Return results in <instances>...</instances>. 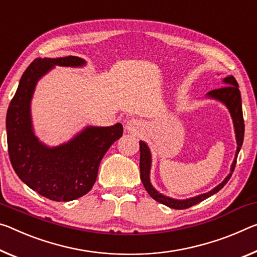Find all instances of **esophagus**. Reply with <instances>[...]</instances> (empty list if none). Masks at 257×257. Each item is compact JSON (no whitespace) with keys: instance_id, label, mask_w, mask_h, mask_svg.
Segmentation results:
<instances>
[{"instance_id":"34e87169","label":"esophagus","mask_w":257,"mask_h":257,"mask_svg":"<svg viewBox=\"0 0 257 257\" xmlns=\"http://www.w3.org/2000/svg\"><path fill=\"white\" fill-rule=\"evenodd\" d=\"M140 128H141L140 122L135 119H130L125 122V129H127L129 133H137Z\"/></svg>"}]
</instances>
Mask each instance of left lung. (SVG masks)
<instances>
[{
  "label": "left lung",
  "instance_id": "obj_1",
  "mask_svg": "<svg viewBox=\"0 0 257 257\" xmlns=\"http://www.w3.org/2000/svg\"><path fill=\"white\" fill-rule=\"evenodd\" d=\"M224 87L214 89V90L209 91L207 93V97H209L211 99H216L221 101L229 109L231 114L232 121H233L234 125V133H235V140H237V152H235L234 160L231 165V172L227 175L221 184H218L216 187H214L213 190L209 192L203 193L197 197L185 199V200H177V199H173L166 195L159 193L158 191L154 189L150 182V170H151V164H152V159H151V152L150 149L146 143L143 141L140 142V151H141V159H140V170H141V180L143 182V185L145 190L148 191V193L152 197L154 200L162 203V205L168 206L169 208L174 209H186L190 208L197 203L201 202L205 199L211 197V195L217 193L222 187L229 182L232 173H233L235 162H237V157L240 149L242 146L243 142V133H245V123H243V116H242V106H241V96H240L239 91V85L238 82L232 75L226 76L223 80Z\"/></svg>",
  "mask_w": 257,
  "mask_h": 257
}]
</instances>
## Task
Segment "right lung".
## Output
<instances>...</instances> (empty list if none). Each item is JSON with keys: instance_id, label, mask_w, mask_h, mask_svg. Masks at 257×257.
I'll use <instances>...</instances> for the list:
<instances>
[{"instance_id": "1", "label": "right lung", "mask_w": 257, "mask_h": 257, "mask_svg": "<svg viewBox=\"0 0 257 257\" xmlns=\"http://www.w3.org/2000/svg\"><path fill=\"white\" fill-rule=\"evenodd\" d=\"M85 64L75 56L38 58L26 68L7 113L8 150L16 174L25 184L54 201H71L87 194L95 184L101 159L123 134V127H85L67 143L44 145L32 125L31 101L36 83L57 66Z\"/></svg>"}]
</instances>
